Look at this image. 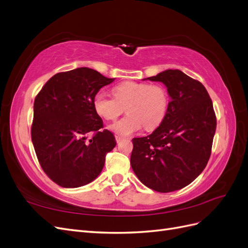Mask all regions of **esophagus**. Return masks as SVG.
<instances>
[{
  "instance_id": "1",
  "label": "esophagus",
  "mask_w": 248,
  "mask_h": 248,
  "mask_svg": "<svg viewBox=\"0 0 248 248\" xmlns=\"http://www.w3.org/2000/svg\"><path fill=\"white\" fill-rule=\"evenodd\" d=\"M115 138H116V141H117V142H120V141H121V140H122L124 139V138H122V137H120V136H116Z\"/></svg>"
}]
</instances>
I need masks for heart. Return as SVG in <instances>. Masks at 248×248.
Wrapping results in <instances>:
<instances>
[{"mask_svg": "<svg viewBox=\"0 0 248 248\" xmlns=\"http://www.w3.org/2000/svg\"><path fill=\"white\" fill-rule=\"evenodd\" d=\"M111 97L98 92L93 100L95 111L104 120L112 121L123 114L127 116L109 126V129L122 137L141 129H154L166 118L170 104L168 90L162 85L125 81L114 88Z\"/></svg>", "mask_w": 248, "mask_h": 248, "instance_id": "b5f03b06", "label": "heart"}]
</instances>
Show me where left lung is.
Wrapping results in <instances>:
<instances>
[{"mask_svg": "<svg viewBox=\"0 0 248 248\" xmlns=\"http://www.w3.org/2000/svg\"><path fill=\"white\" fill-rule=\"evenodd\" d=\"M146 79L161 81L170 98L166 118L148 137L132 139L131 168L158 192L190 184L206 168L216 129L212 100L199 80L178 69Z\"/></svg>", "mask_w": 248, "mask_h": 248, "instance_id": "1", "label": "left lung"}]
</instances>
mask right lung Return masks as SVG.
I'll return each mask as SVG.
<instances>
[{
    "label": "right lung",
    "mask_w": 248,
    "mask_h": 248,
    "mask_svg": "<svg viewBox=\"0 0 248 248\" xmlns=\"http://www.w3.org/2000/svg\"><path fill=\"white\" fill-rule=\"evenodd\" d=\"M114 80L80 67L55 74L36 96L33 146L42 170L58 185L76 188L92 182L115 148L114 134L101 130L103 122L93 106L99 90Z\"/></svg>",
    "instance_id": "1"
}]
</instances>
